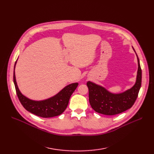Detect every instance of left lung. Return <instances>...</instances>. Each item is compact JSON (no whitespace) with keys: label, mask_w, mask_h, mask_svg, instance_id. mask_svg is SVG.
Returning <instances> with one entry per match:
<instances>
[{"label":"left lung","mask_w":154,"mask_h":154,"mask_svg":"<svg viewBox=\"0 0 154 154\" xmlns=\"http://www.w3.org/2000/svg\"><path fill=\"white\" fill-rule=\"evenodd\" d=\"M133 49L135 52L134 48ZM136 55L138 62V70L136 82L130 89L120 94H113L102 86L91 81L87 82L89 102L95 112L103 115L114 116L132 107L138 96L142 83V70L137 54Z\"/></svg>","instance_id":"obj_1"}]
</instances>
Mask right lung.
Returning <instances> with one entry per match:
<instances>
[{"instance_id": "obj_1", "label": "right lung", "mask_w": 154, "mask_h": 154, "mask_svg": "<svg viewBox=\"0 0 154 154\" xmlns=\"http://www.w3.org/2000/svg\"><path fill=\"white\" fill-rule=\"evenodd\" d=\"M14 66V70L16 63ZM14 70V83L18 98L27 111L43 118L53 117L60 115L66 109L70 96L76 89L78 83H73L65 87L58 94L43 100H33L23 95L19 89Z\"/></svg>"}]
</instances>
